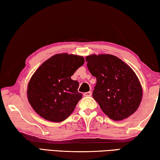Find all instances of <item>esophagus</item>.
Instances as JSON below:
<instances>
[{
	"mask_svg": "<svg viewBox=\"0 0 160 160\" xmlns=\"http://www.w3.org/2000/svg\"><path fill=\"white\" fill-rule=\"evenodd\" d=\"M83 95L85 97H90L92 95V92H85L83 94Z\"/></svg>",
	"mask_w": 160,
	"mask_h": 160,
	"instance_id": "esophagus-1",
	"label": "esophagus"
}]
</instances>
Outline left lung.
<instances>
[{"label": "left lung", "mask_w": 160, "mask_h": 160, "mask_svg": "<svg viewBox=\"0 0 160 160\" xmlns=\"http://www.w3.org/2000/svg\"><path fill=\"white\" fill-rule=\"evenodd\" d=\"M85 60L97 79L92 97L103 112L113 121L132 115L141 102L142 90L131 68L111 54H92Z\"/></svg>", "instance_id": "obj_1"}]
</instances>
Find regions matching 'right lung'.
Returning a JSON list of instances; mask_svg holds the SVG:
<instances>
[{"label":"right lung","mask_w":160,"mask_h":160,"mask_svg":"<svg viewBox=\"0 0 160 160\" xmlns=\"http://www.w3.org/2000/svg\"><path fill=\"white\" fill-rule=\"evenodd\" d=\"M85 63L82 56L58 53L44 62L32 75L28 86V98L41 117L61 122L73 112L82 94L79 82L71 76Z\"/></svg>","instance_id":"add662e5"}]
</instances>
